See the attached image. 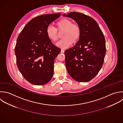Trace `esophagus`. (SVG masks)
<instances>
[{
    "label": "esophagus",
    "mask_w": 123,
    "mask_h": 123,
    "mask_svg": "<svg viewBox=\"0 0 123 123\" xmlns=\"http://www.w3.org/2000/svg\"><path fill=\"white\" fill-rule=\"evenodd\" d=\"M65 52V50L64 49H61V53H64Z\"/></svg>",
    "instance_id": "34e87169"
}]
</instances>
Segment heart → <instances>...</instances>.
I'll return each instance as SVG.
<instances>
[{
	"mask_svg": "<svg viewBox=\"0 0 123 123\" xmlns=\"http://www.w3.org/2000/svg\"><path fill=\"white\" fill-rule=\"evenodd\" d=\"M56 28L49 25L46 28V33L51 41L55 42L59 38L58 32L63 31L62 34L63 39L56 44L58 47L66 48L72 43L75 44L79 41L81 36V28L78 24L73 23L71 20L63 18L56 22Z\"/></svg>",
	"mask_w": 123,
	"mask_h": 123,
	"instance_id": "obj_1",
	"label": "heart"
}]
</instances>
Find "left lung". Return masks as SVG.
Wrapping results in <instances>:
<instances>
[{
	"label": "left lung",
	"mask_w": 123,
	"mask_h": 123,
	"mask_svg": "<svg viewBox=\"0 0 123 123\" xmlns=\"http://www.w3.org/2000/svg\"><path fill=\"white\" fill-rule=\"evenodd\" d=\"M63 16L74 19L81 30L79 41L65 52L67 69L75 80L88 82L103 65L106 54L104 35L97 22L88 15L72 12Z\"/></svg>",
	"instance_id": "obj_1"
}]
</instances>
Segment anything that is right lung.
Wrapping results in <instances>:
<instances>
[{"label": "right lung", "mask_w": 123, "mask_h": 123, "mask_svg": "<svg viewBox=\"0 0 123 123\" xmlns=\"http://www.w3.org/2000/svg\"><path fill=\"white\" fill-rule=\"evenodd\" d=\"M60 13L44 14L31 20L18 36L15 47L17 67L30 83L43 85L54 74V61L61 50L48 38L46 30Z\"/></svg>", "instance_id": "right-lung-1"}]
</instances>
